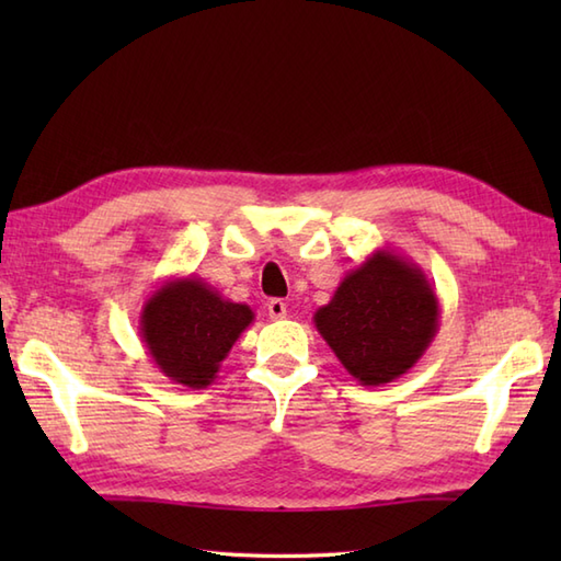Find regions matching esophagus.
I'll return each mask as SVG.
<instances>
[{"mask_svg": "<svg viewBox=\"0 0 561 561\" xmlns=\"http://www.w3.org/2000/svg\"><path fill=\"white\" fill-rule=\"evenodd\" d=\"M267 313H270V318H274V320L287 318V304H284L282 299H272V301H267Z\"/></svg>", "mask_w": 561, "mask_h": 561, "instance_id": "1", "label": "esophagus"}]
</instances>
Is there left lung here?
<instances>
[{
    "label": "left lung",
    "mask_w": 561,
    "mask_h": 561,
    "mask_svg": "<svg viewBox=\"0 0 561 561\" xmlns=\"http://www.w3.org/2000/svg\"><path fill=\"white\" fill-rule=\"evenodd\" d=\"M313 323L350 376L386 386L422 359L440 325L438 296L416 262L378 248L344 274Z\"/></svg>",
    "instance_id": "obj_1"
}]
</instances>
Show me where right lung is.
<instances>
[{
	"label": "right lung",
	"instance_id": "obj_1",
	"mask_svg": "<svg viewBox=\"0 0 561 561\" xmlns=\"http://www.w3.org/2000/svg\"><path fill=\"white\" fill-rule=\"evenodd\" d=\"M255 313L195 274L163 279L139 313V337L159 371L185 388H207Z\"/></svg>",
	"mask_w": 561,
	"mask_h": 561
}]
</instances>
